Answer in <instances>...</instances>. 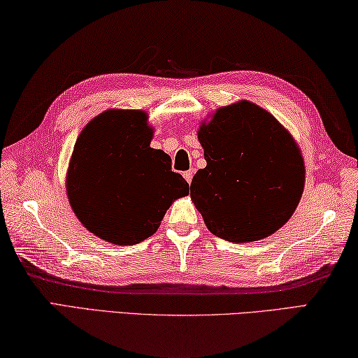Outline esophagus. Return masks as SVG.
<instances>
[{
    "label": "esophagus",
    "mask_w": 358,
    "mask_h": 358,
    "mask_svg": "<svg viewBox=\"0 0 358 358\" xmlns=\"http://www.w3.org/2000/svg\"><path fill=\"white\" fill-rule=\"evenodd\" d=\"M193 174H195V169H189V171H185L182 176H184V179L187 180V182L189 184H192V179H193Z\"/></svg>",
    "instance_id": "obj_1"
}]
</instances>
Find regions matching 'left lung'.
Wrapping results in <instances>:
<instances>
[{
    "label": "left lung",
    "instance_id": "1",
    "mask_svg": "<svg viewBox=\"0 0 358 358\" xmlns=\"http://www.w3.org/2000/svg\"><path fill=\"white\" fill-rule=\"evenodd\" d=\"M208 117L198 129L208 165L193 176L192 201L212 234L236 243L266 239L302 198V150L277 117L248 100Z\"/></svg>",
    "mask_w": 358,
    "mask_h": 358
}]
</instances>
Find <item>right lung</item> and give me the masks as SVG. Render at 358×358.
<instances>
[{"instance_id":"obj_1","label":"right lung","mask_w":358,"mask_h":358,"mask_svg":"<svg viewBox=\"0 0 358 358\" xmlns=\"http://www.w3.org/2000/svg\"><path fill=\"white\" fill-rule=\"evenodd\" d=\"M148 113L105 110L81 130L66 174V193L80 223L99 239L134 245L159 229L189 184L171 159L150 148Z\"/></svg>"}]
</instances>
